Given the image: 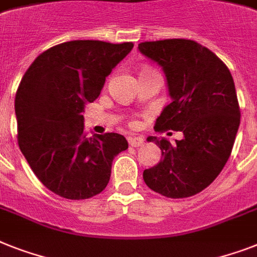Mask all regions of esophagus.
Masks as SVG:
<instances>
[{"label":"esophagus","instance_id":"obj_1","mask_svg":"<svg viewBox=\"0 0 257 257\" xmlns=\"http://www.w3.org/2000/svg\"><path fill=\"white\" fill-rule=\"evenodd\" d=\"M128 141H129V145H131V147H135V148L141 147V145L144 144V139L143 137H139V136H137V137H136V136L135 137H129Z\"/></svg>","mask_w":257,"mask_h":257}]
</instances>
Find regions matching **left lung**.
<instances>
[{
    "instance_id": "obj_1",
    "label": "left lung",
    "mask_w": 257,
    "mask_h": 257,
    "mask_svg": "<svg viewBox=\"0 0 257 257\" xmlns=\"http://www.w3.org/2000/svg\"><path fill=\"white\" fill-rule=\"evenodd\" d=\"M139 50L164 68L173 99L154 131L183 133L176 144L148 137L162 157L144 170V181L166 198L193 197L212 183L232 152L240 124L232 75L211 50L190 39L143 42Z\"/></svg>"
}]
</instances>
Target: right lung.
Segmentation results:
<instances>
[{"mask_svg": "<svg viewBox=\"0 0 257 257\" xmlns=\"http://www.w3.org/2000/svg\"><path fill=\"white\" fill-rule=\"evenodd\" d=\"M132 49V42H64L39 54L25 72L16 93L18 145L37 178L56 195L80 201L100 194L113 158L128 149L118 133L88 137L83 113Z\"/></svg>", "mask_w": 257, "mask_h": 257, "instance_id": "right-lung-1", "label": "right lung"}]
</instances>
